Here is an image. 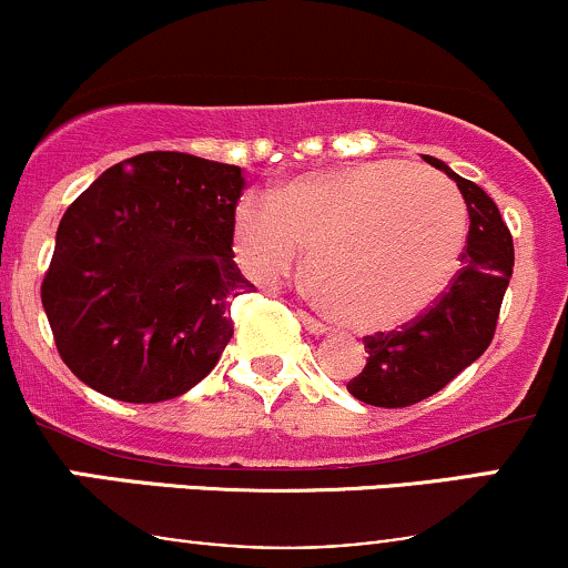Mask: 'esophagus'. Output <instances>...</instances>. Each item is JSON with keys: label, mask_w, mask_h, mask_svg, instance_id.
<instances>
[{"label": "esophagus", "mask_w": 568, "mask_h": 568, "mask_svg": "<svg viewBox=\"0 0 568 568\" xmlns=\"http://www.w3.org/2000/svg\"><path fill=\"white\" fill-rule=\"evenodd\" d=\"M296 317L298 321H302V325L306 331H310V334H315V336H321V334H325V325L317 321V317H312L310 312H304V310H296Z\"/></svg>", "instance_id": "1"}]
</instances>
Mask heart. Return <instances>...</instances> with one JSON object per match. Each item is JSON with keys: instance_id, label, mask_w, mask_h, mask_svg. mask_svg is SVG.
Instances as JSON below:
<instances>
[{"instance_id": "b5f03b06", "label": "heart", "mask_w": 568, "mask_h": 568, "mask_svg": "<svg viewBox=\"0 0 568 568\" xmlns=\"http://www.w3.org/2000/svg\"><path fill=\"white\" fill-rule=\"evenodd\" d=\"M467 207L446 175L403 160L310 171L245 194L230 226L234 262L272 288L310 251V288L328 315L357 331L414 321L459 264Z\"/></svg>"}]
</instances>
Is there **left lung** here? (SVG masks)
I'll return each instance as SVG.
<instances>
[{"mask_svg": "<svg viewBox=\"0 0 568 568\" xmlns=\"http://www.w3.org/2000/svg\"><path fill=\"white\" fill-rule=\"evenodd\" d=\"M456 181L470 213L462 270L448 288L414 321L389 334L366 336V368L347 382L349 395L368 406L406 408L440 393L456 374L484 355L497 331L499 306L513 277V234L499 207L446 162L422 154Z\"/></svg>", "mask_w": 568, "mask_h": 568, "instance_id": "obj_1", "label": "left lung"}]
</instances>
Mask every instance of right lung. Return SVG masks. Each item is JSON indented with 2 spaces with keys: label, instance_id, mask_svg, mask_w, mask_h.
<instances>
[{
  "label": "right lung",
  "instance_id": "right-lung-1",
  "mask_svg": "<svg viewBox=\"0 0 568 568\" xmlns=\"http://www.w3.org/2000/svg\"><path fill=\"white\" fill-rule=\"evenodd\" d=\"M245 179L184 152L135 154L63 213L42 280L61 361L95 393L160 403L205 379L256 291L230 245Z\"/></svg>",
  "mask_w": 568,
  "mask_h": 568
}]
</instances>
